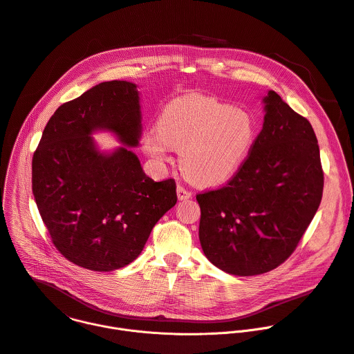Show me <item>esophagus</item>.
Listing matches in <instances>:
<instances>
[{"label": "esophagus", "mask_w": 354, "mask_h": 354, "mask_svg": "<svg viewBox=\"0 0 354 354\" xmlns=\"http://www.w3.org/2000/svg\"><path fill=\"white\" fill-rule=\"evenodd\" d=\"M176 193H178V198H179V200H187V198L192 197V192L186 190V189H185L183 186H180V185H178Z\"/></svg>", "instance_id": "esophagus-1"}]
</instances>
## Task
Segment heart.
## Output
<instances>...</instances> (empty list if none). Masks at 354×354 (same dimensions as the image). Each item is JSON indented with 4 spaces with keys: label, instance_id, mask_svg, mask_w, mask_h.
I'll return each mask as SVG.
<instances>
[{
    "label": "heart",
    "instance_id": "1",
    "mask_svg": "<svg viewBox=\"0 0 354 354\" xmlns=\"http://www.w3.org/2000/svg\"><path fill=\"white\" fill-rule=\"evenodd\" d=\"M254 115L207 95H185L167 104L157 128L143 135L145 151L158 164L179 150L185 176L200 186H218L239 172L257 140Z\"/></svg>",
    "mask_w": 354,
    "mask_h": 354
}]
</instances>
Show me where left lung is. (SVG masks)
I'll return each instance as SVG.
<instances>
[{"label":"left lung","mask_w":354,"mask_h":354,"mask_svg":"<svg viewBox=\"0 0 354 354\" xmlns=\"http://www.w3.org/2000/svg\"><path fill=\"white\" fill-rule=\"evenodd\" d=\"M263 101V129L246 162L223 187L196 196L205 257L239 277L268 272L289 259L324 189L311 124L272 90Z\"/></svg>","instance_id":"left-lung-1"}]
</instances>
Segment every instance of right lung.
<instances>
[{
	"mask_svg": "<svg viewBox=\"0 0 354 354\" xmlns=\"http://www.w3.org/2000/svg\"><path fill=\"white\" fill-rule=\"evenodd\" d=\"M95 130L139 145L135 83L102 82L54 112L33 154L32 190L57 250L79 267L109 272L139 257L178 197L175 180L154 182L129 149L98 152L89 136Z\"/></svg>",
	"mask_w": 354,
	"mask_h": 354,
	"instance_id": "right-lung-1",
	"label": "right lung"
}]
</instances>
